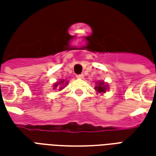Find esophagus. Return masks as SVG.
Returning <instances> with one entry per match:
<instances>
[{
  "mask_svg": "<svg viewBox=\"0 0 156 156\" xmlns=\"http://www.w3.org/2000/svg\"><path fill=\"white\" fill-rule=\"evenodd\" d=\"M76 77L78 78H83V73H81V74H78Z\"/></svg>",
  "mask_w": 156,
  "mask_h": 156,
  "instance_id": "1",
  "label": "esophagus"
}]
</instances>
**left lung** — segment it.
Here are the masks:
<instances>
[{"label": "left lung", "instance_id": "left-lung-1", "mask_svg": "<svg viewBox=\"0 0 156 156\" xmlns=\"http://www.w3.org/2000/svg\"><path fill=\"white\" fill-rule=\"evenodd\" d=\"M106 89H107V87H106V85H105L104 82H99L98 84H97V86L95 87V90L98 92L99 94L100 93H105Z\"/></svg>", "mask_w": 156, "mask_h": 156}]
</instances>
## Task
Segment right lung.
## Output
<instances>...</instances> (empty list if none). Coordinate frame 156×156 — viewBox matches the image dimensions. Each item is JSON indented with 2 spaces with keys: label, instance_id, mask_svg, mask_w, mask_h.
<instances>
[{
  "label": "right lung",
  "instance_id": "1",
  "mask_svg": "<svg viewBox=\"0 0 156 156\" xmlns=\"http://www.w3.org/2000/svg\"><path fill=\"white\" fill-rule=\"evenodd\" d=\"M63 83H64V81H63V80H62L61 82H58V83H55V85H54V89H55V88H57V87H58L59 85L62 84ZM62 87H61V88H60V90H61V89H62Z\"/></svg>",
  "mask_w": 156,
  "mask_h": 156
}]
</instances>
